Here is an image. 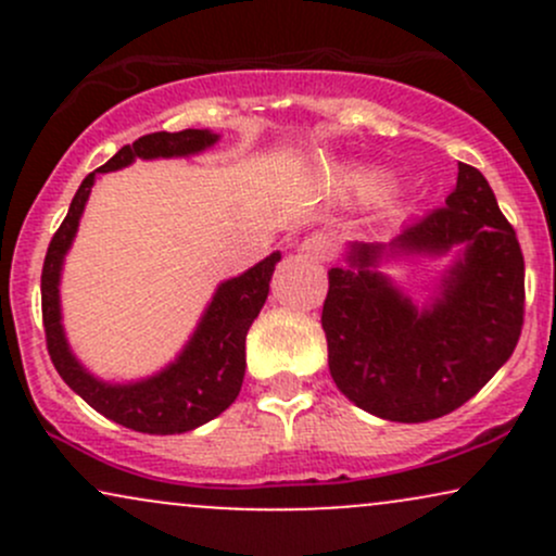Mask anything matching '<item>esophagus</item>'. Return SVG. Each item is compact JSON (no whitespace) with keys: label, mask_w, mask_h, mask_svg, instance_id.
Segmentation results:
<instances>
[{"label":"esophagus","mask_w":556,"mask_h":556,"mask_svg":"<svg viewBox=\"0 0 556 556\" xmlns=\"http://www.w3.org/2000/svg\"><path fill=\"white\" fill-rule=\"evenodd\" d=\"M298 253L305 258H314V261H329L334 256V242H331L329 235L324 232H314L308 238H303V242L298 245Z\"/></svg>","instance_id":"obj_1"}]
</instances>
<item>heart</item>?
Here are the masks:
<instances>
[{
	"label": "heart",
	"instance_id": "1",
	"mask_svg": "<svg viewBox=\"0 0 556 556\" xmlns=\"http://www.w3.org/2000/svg\"><path fill=\"white\" fill-rule=\"evenodd\" d=\"M348 188L363 198L381 193V177L371 169H355L348 175Z\"/></svg>",
	"mask_w": 556,
	"mask_h": 556
}]
</instances>
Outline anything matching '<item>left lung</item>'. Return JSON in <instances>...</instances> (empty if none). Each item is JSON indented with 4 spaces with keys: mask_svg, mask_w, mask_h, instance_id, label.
<instances>
[{
    "mask_svg": "<svg viewBox=\"0 0 556 556\" xmlns=\"http://www.w3.org/2000/svg\"><path fill=\"white\" fill-rule=\"evenodd\" d=\"M446 206L407 222L387 242H348L329 269L321 327L329 371L361 410L397 424L442 418L513 355L522 329L526 264L486 177L457 167ZM451 256L416 304L380 269Z\"/></svg>",
    "mask_w": 556,
    "mask_h": 556,
    "instance_id": "8db88e82",
    "label": "left lung"
}]
</instances>
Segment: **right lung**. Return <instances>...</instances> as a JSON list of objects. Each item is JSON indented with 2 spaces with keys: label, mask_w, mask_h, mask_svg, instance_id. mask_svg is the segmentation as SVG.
Instances as JSON below:
<instances>
[{
  "label": "right lung",
  "mask_w": 556,
  "mask_h": 556,
  "mask_svg": "<svg viewBox=\"0 0 556 556\" xmlns=\"http://www.w3.org/2000/svg\"><path fill=\"white\" fill-rule=\"evenodd\" d=\"M216 143H219L216 132L190 127L180 132H151V136L138 138L132 146H123L104 167L91 172L80 182L65 222L49 242L41 271V308L49 355L75 394H80L96 413L125 429L156 433V437L185 433L208 424L232 405L245 376L248 329L264 308L274 266L279 264L282 253L274 251L248 271L219 282L198 318L193 334L182 344L175 361H169L162 371L136 381L99 379L83 366L70 348L65 327H62L60 298L65 256L78 235L80 216L86 212L96 177L130 167L136 159L151 162V159L195 156Z\"/></svg>",
  "instance_id": "add662e5"
}]
</instances>
